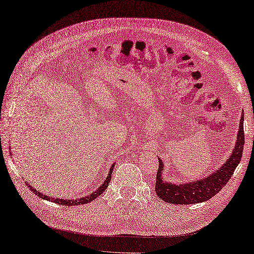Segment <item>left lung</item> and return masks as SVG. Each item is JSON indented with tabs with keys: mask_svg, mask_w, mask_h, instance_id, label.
<instances>
[{
	"mask_svg": "<svg viewBox=\"0 0 254 254\" xmlns=\"http://www.w3.org/2000/svg\"><path fill=\"white\" fill-rule=\"evenodd\" d=\"M245 144L244 133V113L241 114L239 123L237 141L233 152L226 162L212 175L198 179L196 181L182 183L180 185L170 183L163 180L164 164L163 160L158 158L159 167L156 176L155 190L156 194L166 202L176 203V205H191V203L203 202L209 200L223 189L226 183L230 181L234 171L239 165L243 156V150Z\"/></svg>",
	"mask_w": 254,
	"mask_h": 254,
	"instance_id": "8db88e82",
	"label": "left lung"
}]
</instances>
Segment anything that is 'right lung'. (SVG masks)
Wrapping results in <instances>:
<instances>
[{
    "label": "right lung",
    "mask_w": 254,
    "mask_h": 254,
    "mask_svg": "<svg viewBox=\"0 0 254 254\" xmlns=\"http://www.w3.org/2000/svg\"><path fill=\"white\" fill-rule=\"evenodd\" d=\"M113 168H114V165H112V167H111V169H110V174L108 175V177H107L106 180H104V182L100 185V187L98 188V190H97L96 191H94V193H91V194H89V195H87V196H85L84 198H78V199H75V200H74V199L54 198V197H49V196H47V195H43V194L41 193V191L36 190H35V189H33L32 187H30V184H29V183H27V184H28V187L31 189V190H32L35 195H38L39 197H41V198H44V199H46V200L53 201V202H55V203H58V205H63V206H77V205H85V203H88V202L92 201L94 199H96L99 195H101V194L103 193V191L107 190L108 185H109V183H110V181H111V177H112Z\"/></svg>",
    "instance_id": "obj_1"
}]
</instances>
